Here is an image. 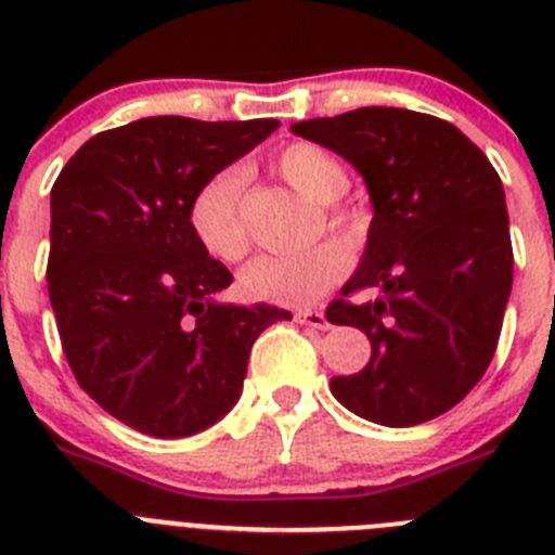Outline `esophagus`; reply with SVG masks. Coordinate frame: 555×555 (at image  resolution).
I'll use <instances>...</instances> for the list:
<instances>
[{
    "label": "esophagus",
    "mask_w": 555,
    "mask_h": 555,
    "mask_svg": "<svg viewBox=\"0 0 555 555\" xmlns=\"http://www.w3.org/2000/svg\"><path fill=\"white\" fill-rule=\"evenodd\" d=\"M294 322L317 327V331H327V327H331V322H327V317L322 311H297L294 313Z\"/></svg>",
    "instance_id": "34e87169"
}]
</instances>
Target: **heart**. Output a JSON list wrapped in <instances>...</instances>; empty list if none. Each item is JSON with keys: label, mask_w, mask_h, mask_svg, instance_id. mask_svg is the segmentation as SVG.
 <instances>
[{"label": "heart", "mask_w": 555, "mask_h": 555, "mask_svg": "<svg viewBox=\"0 0 555 555\" xmlns=\"http://www.w3.org/2000/svg\"><path fill=\"white\" fill-rule=\"evenodd\" d=\"M283 183L320 203L327 230L356 244L364 235V219L352 205L341 203L350 175L336 155L308 141L283 146L272 160ZM191 233L205 253L224 263L242 261L249 253L247 224L242 217V175L219 171L194 194L189 208ZM347 272V253L336 242H320L294 255H267L249 263L242 274V288L253 300L278 306H308L341 281Z\"/></svg>", "instance_id": "obj_1"}]
</instances>
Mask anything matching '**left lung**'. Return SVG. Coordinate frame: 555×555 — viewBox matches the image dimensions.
Here are the masks:
<instances>
[{
	"label": "left lung",
	"instance_id": "obj_1",
	"mask_svg": "<svg viewBox=\"0 0 555 555\" xmlns=\"http://www.w3.org/2000/svg\"><path fill=\"white\" fill-rule=\"evenodd\" d=\"M292 130L350 160L375 205L364 261L327 306L333 325L370 336L372 356L331 377L333 397L377 425L428 423L469 395L498 350L514 278L498 171L459 127L403 107ZM358 291L373 297L350 301Z\"/></svg>",
	"mask_w": 555,
	"mask_h": 555
}]
</instances>
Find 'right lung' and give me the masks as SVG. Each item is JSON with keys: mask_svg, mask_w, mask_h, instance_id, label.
I'll return each instance as SVG.
<instances>
[{"mask_svg": "<svg viewBox=\"0 0 555 555\" xmlns=\"http://www.w3.org/2000/svg\"><path fill=\"white\" fill-rule=\"evenodd\" d=\"M278 119L152 116L96 132L52 185L47 286L77 384L158 439L222 420L255 338L283 308L219 306L233 283L191 233V199L278 130Z\"/></svg>", "mask_w": 555, "mask_h": 555, "instance_id": "add662e5", "label": "right lung"}]
</instances>
